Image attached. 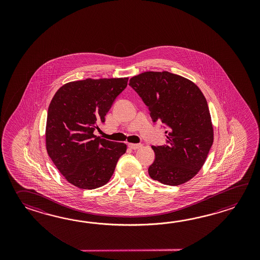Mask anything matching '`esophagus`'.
<instances>
[{
	"mask_svg": "<svg viewBox=\"0 0 260 260\" xmlns=\"http://www.w3.org/2000/svg\"><path fill=\"white\" fill-rule=\"evenodd\" d=\"M128 147H129V148H130V149H140V148H142V144L129 143V144H128Z\"/></svg>",
	"mask_w": 260,
	"mask_h": 260,
	"instance_id": "34e87169",
	"label": "esophagus"
}]
</instances>
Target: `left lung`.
Returning a JSON list of instances; mask_svg holds the SVG:
<instances>
[{
  "label": "left lung",
  "instance_id": "left-lung-1",
  "mask_svg": "<svg viewBox=\"0 0 260 260\" xmlns=\"http://www.w3.org/2000/svg\"><path fill=\"white\" fill-rule=\"evenodd\" d=\"M129 85L149 108L153 122H161L167 145L152 146L155 160L149 177L169 186L181 185L197 175L214 141L207 101L191 81L168 72H146Z\"/></svg>",
  "mask_w": 260,
  "mask_h": 260
}]
</instances>
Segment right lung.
<instances>
[{
  "instance_id": "obj_1",
  "label": "right lung",
  "mask_w": 260,
  "mask_h": 260,
  "mask_svg": "<svg viewBox=\"0 0 260 260\" xmlns=\"http://www.w3.org/2000/svg\"><path fill=\"white\" fill-rule=\"evenodd\" d=\"M128 78L85 79L62 85L51 100L46 150L68 182L94 189L109 182L126 145L94 136Z\"/></svg>"
}]
</instances>
